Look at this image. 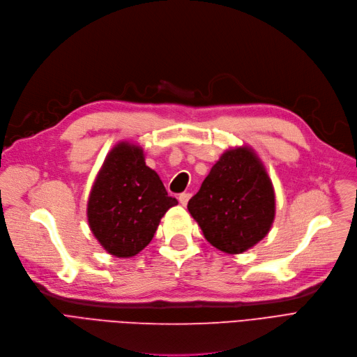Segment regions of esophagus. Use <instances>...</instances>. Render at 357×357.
Instances as JSON below:
<instances>
[{
  "label": "esophagus",
  "instance_id": "34e87169",
  "mask_svg": "<svg viewBox=\"0 0 357 357\" xmlns=\"http://www.w3.org/2000/svg\"><path fill=\"white\" fill-rule=\"evenodd\" d=\"M190 198H191V194H190V192H182V194H179V197H178V199H179L181 206H183V207L188 204Z\"/></svg>",
  "mask_w": 357,
  "mask_h": 357
}]
</instances>
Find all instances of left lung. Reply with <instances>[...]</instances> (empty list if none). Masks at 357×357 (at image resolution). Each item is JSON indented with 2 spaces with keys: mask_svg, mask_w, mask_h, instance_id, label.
<instances>
[{
  "mask_svg": "<svg viewBox=\"0 0 357 357\" xmlns=\"http://www.w3.org/2000/svg\"><path fill=\"white\" fill-rule=\"evenodd\" d=\"M188 211L217 250L242 254L270 231L275 215L273 182L250 146L227 149L211 167Z\"/></svg>",
  "mask_w": 357,
  "mask_h": 357,
  "instance_id": "1",
  "label": "left lung"
}]
</instances>
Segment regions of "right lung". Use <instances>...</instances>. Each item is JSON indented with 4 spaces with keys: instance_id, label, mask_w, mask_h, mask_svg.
Returning a JSON list of instances; mask_svg holds the SVG:
<instances>
[{
    "instance_id": "1",
    "label": "right lung",
    "mask_w": 357,
    "mask_h": 357,
    "mask_svg": "<svg viewBox=\"0 0 357 357\" xmlns=\"http://www.w3.org/2000/svg\"><path fill=\"white\" fill-rule=\"evenodd\" d=\"M178 204L159 175L144 162V150L121 142L98 172L87 201L91 234L106 252L137 255L150 243L165 213Z\"/></svg>"
}]
</instances>
